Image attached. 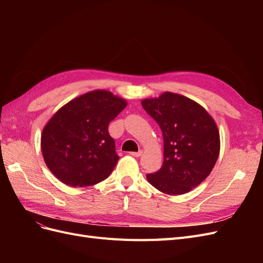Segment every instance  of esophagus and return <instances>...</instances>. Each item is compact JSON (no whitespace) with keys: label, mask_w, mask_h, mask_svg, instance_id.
Instances as JSON below:
<instances>
[{"label":"esophagus","mask_w":263,"mask_h":263,"mask_svg":"<svg viewBox=\"0 0 263 263\" xmlns=\"http://www.w3.org/2000/svg\"><path fill=\"white\" fill-rule=\"evenodd\" d=\"M142 153H144V151H142V150L140 149V150L137 151V153H130V155H132L133 157H140V156L142 155Z\"/></svg>","instance_id":"esophagus-1"}]
</instances>
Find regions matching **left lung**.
Masks as SVG:
<instances>
[{
    "label": "left lung",
    "mask_w": 263,
    "mask_h": 263,
    "mask_svg": "<svg viewBox=\"0 0 263 263\" xmlns=\"http://www.w3.org/2000/svg\"><path fill=\"white\" fill-rule=\"evenodd\" d=\"M141 105L163 136L162 166L147 174L148 182L169 195L190 192L210 176L219 156V130L214 118L195 101L172 92L144 99Z\"/></svg>",
    "instance_id": "8db88e82"
}]
</instances>
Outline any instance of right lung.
Returning a JSON list of instances; mask_svg holds the SVG:
<instances>
[{"instance_id": "obj_1", "label": "right lung", "mask_w": 263, "mask_h": 263, "mask_svg": "<svg viewBox=\"0 0 263 263\" xmlns=\"http://www.w3.org/2000/svg\"><path fill=\"white\" fill-rule=\"evenodd\" d=\"M127 101L106 90L80 95L60 107L44 127L41 147L53 176L69 186H90L108 178L119 157L108 124Z\"/></svg>"}]
</instances>
